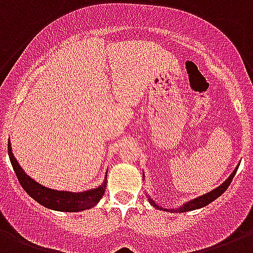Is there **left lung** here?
<instances>
[{
  "label": "left lung",
  "instance_id": "1",
  "mask_svg": "<svg viewBox=\"0 0 253 253\" xmlns=\"http://www.w3.org/2000/svg\"><path fill=\"white\" fill-rule=\"evenodd\" d=\"M236 171H238V169H234V172H232L231 175H230L229 179H227V180H226L223 184H221L219 187H217V188H215V189H213V191H211V192L207 193V195L201 196V197H197V199L192 200V201H189V203L184 204L183 207H181L180 209H177L176 211H179V213H180V211H181V213H184V211H189V210H195V209H200V208L207 207L208 204H210V203H211V201H214V200H215V199H218V197H219V196H221L222 193H223V192H225L226 189H227V188H229L230 183H231V181H232V177L235 176ZM149 201H150L151 205L157 208V209H163V208H159L158 205H157V204H155L154 201H153V200H151V199H149ZM165 210L169 211V209H165ZM172 211H175V210H171V213H172Z\"/></svg>",
  "mask_w": 253,
  "mask_h": 253
}]
</instances>
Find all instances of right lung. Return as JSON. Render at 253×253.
Returning a JSON list of instances; mask_svg holds the SVG:
<instances>
[{
  "label": "right lung",
  "mask_w": 253,
  "mask_h": 253,
  "mask_svg": "<svg viewBox=\"0 0 253 253\" xmlns=\"http://www.w3.org/2000/svg\"><path fill=\"white\" fill-rule=\"evenodd\" d=\"M7 151H9V158L10 162H11V166H13L14 172L17 175L18 181L21 183L22 188L27 192L30 197H32L40 205H43L48 209L58 210V211H81V210H86L95 207L99 203V200L102 199L103 195H104L107 184L106 181L100 187L86 192H80V193L54 191V189L43 187L42 184L31 179L22 169V167L19 166L17 159L14 158L13 153H11L10 143H7Z\"/></svg>",
  "instance_id": "right-lung-1"
}]
</instances>
